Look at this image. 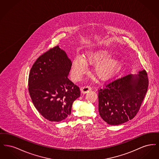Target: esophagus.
Returning <instances> with one entry per match:
<instances>
[{"label": "esophagus", "instance_id": "obj_1", "mask_svg": "<svg viewBox=\"0 0 159 159\" xmlns=\"http://www.w3.org/2000/svg\"><path fill=\"white\" fill-rule=\"evenodd\" d=\"M91 90V88L89 86H84L83 88H82L81 89V92L82 93H86L87 92H88L89 91H90Z\"/></svg>", "mask_w": 159, "mask_h": 159}]
</instances>
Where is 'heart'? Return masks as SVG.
I'll list each match as a JSON object with an SVG mask.
<instances>
[{
  "label": "heart",
  "mask_w": 159,
  "mask_h": 159,
  "mask_svg": "<svg viewBox=\"0 0 159 159\" xmlns=\"http://www.w3.org/2000/svg\"><path fill=\"white\" fill-rule=\"evenodd\" d=\"M114 53L106 48H97L87 51L83 57L76 55L72 62L71 74L75 80H80L88 70V64H96L95 72L102 80L108 79L114 76L121 68L120 58L111 57Z\"/></svg>",
  "instance_id": "b5f03b06"
}]
</instances>
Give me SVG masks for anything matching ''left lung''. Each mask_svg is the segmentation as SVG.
I'll return each mask as SVG.
<instances>
[{
    "mask_svg": "<svg viewBox=\"0 0 159 159\" xmlns=\"http://www.w3.org/2000/svg\"><path fill=\"white\" fill-rule=\"evenodd\" d=\"M148 79L145 70L129 74L106 84L98 91L101 117L111 125L132 119L138 112L147 92Z\"/></svg>",
    "mask_w": 159,
    "mask_h": 159,
    "instance_id": "8db88e82",
    "label": "left lung"
}]
</instances>
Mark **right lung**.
<instances>
[{"label": "right lung", "instance_id": "add662e5", "mask_svg": "<svg viewBox=\"0 0 159 159\" xmlns=\"http://www.w3.org/2000/svg\"><path fill=\"white\" fill-rule=\"evenodd\" d=\"M72 62L57 46L40 55L31 68L29 91L36 108L46 119L61 121L71 114L79 88L68 79Z\"/></svg>", "mask_w": 159, "mask_h": 159}]
</instances>
